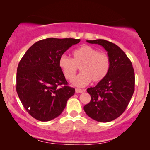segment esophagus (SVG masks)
<instances>
[{
  "label": "esophagus",
  "instance_id": "34e87169",
  "mask_svg": "<svg viewBox=\"0 0 150 150\" xmlns=\"http://www.w3.org/2000/svg\"><path fill=\"white\" fill-rule=\"evenodd\" d=\"M84 90H82V89H79V88H76L75 89V92L77 93H83Z\"/></svg>",
  "mask_w": 150,
  "mask_h": 150
}]
</instances>
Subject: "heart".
<instances>
[{
    "mask_svg": "<svg viewBox=\"0 0 150 150\" xmlns=\"http://www.w3.org/2000/svg\"><path fill=\"white\" fill-rule=\"evenodd\" d=\"M71 59L63 54L59 59V66L65 77L71 80L75 77L77 66L81 73L73 80L72 83L79 87L87 86L91 80L99 82L105 78L110 68V59L105 53L98 52L91 45H85L76 49Z\"/></svg>",
    "mask_w": 150,
    "mask_h": 150,
    "instance_id": "1",
    "label": "heart"
}]
</instances>
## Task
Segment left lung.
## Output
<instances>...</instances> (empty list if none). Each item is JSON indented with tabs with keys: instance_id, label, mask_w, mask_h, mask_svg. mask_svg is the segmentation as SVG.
I'll list each match as a JSON object with an SVG mask.
<instances>
[{
	"instance_id": "obj_1",
	"label": "left lung",
	"mask_w": 150,
	"mask_h": 150,
	"mask_svg": "<svg viewBox=\"0 0 150 150\" xmlns=\"http://www.w3.org/2000/svg\"><path fill=\"white\" fill-rule=\"evenodd\" d=\"M87 42L105 48L110 59V68L95 87L87 88L91 100L84 110L93 120L108 122L119 117L130 103L135 87L134 68L125 53L113 43L101 39Z\"/></svg>"
}]
</instances>
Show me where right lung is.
Masks as SVG:
<instances>
[{"label":"right lung","instance_id":"add662e5","mask_svg":"<svg viewBox=\"0 0 150 150\" xmlns=\"http://www.w3.org/2000/svg\"><path fill=\"white\" fill-rule=\"evenodd\" d=\"M80 41L54 38L40 40L20 60L17 68L16 91L24 108L33 118L46 122L57 117L75 94V88L68 86L59 67V59Z\"/></svg>","mask_w":150,"mask_h":150}]
</instances>
